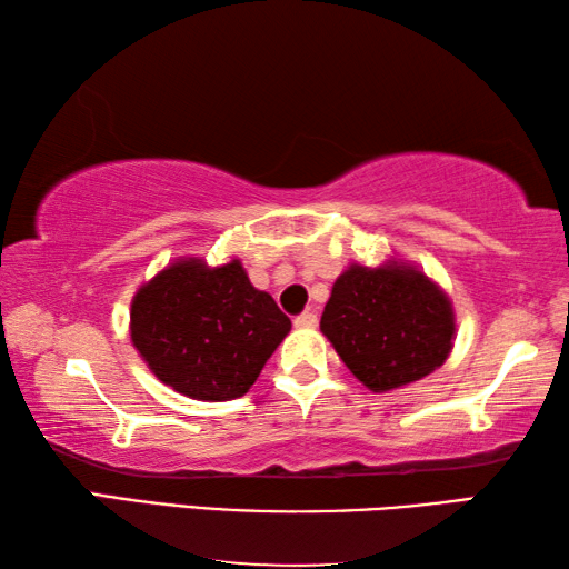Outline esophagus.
I'll return each mask as SVG.
<instances>
[{
    "mask_svg": "<svg viewBox=\"0 0 569 569\" xmlns=\"http://www.w3.org/2000/svg\"><path fill=\"white\" fill-rule=\"evenodd\" d=\"M293 323L298 326V329H313V326L319 323V319H316V313H313V311H303V313H298V316H296Z\"/></svg>",
    "mask_w": 569,
    "mask_h": 569,
    "instance_id": "34e87169",
    "label": "esophagus"
}]
</instances>
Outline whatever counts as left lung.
I'll return each instance as SVG.
<instances>
[{"label": "left lung", "instance_id": "1", "mask_svg": "<svg viewBox=\"0 0 569 569\" xmlns=\"http://www.w3.org/2000/svg\"><path fill=\"white\" fill-rule=\"evenodd\" d=\"M449 296L417 266L353 263L336 278L321 331L349 371L371 391L429 377L455 341Z\"/></svg>", "mask_w": 569, "mask_h": 569}]
</instances>
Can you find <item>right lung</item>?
<instances>
[{
  "mask_svg": "<svg viewBox=\"0 0 569 569\" xmlns=\"http://www.w3.org/2000/svg\"><path fill=\"white\" fill-rule=\"evenodd\" d=\"M291 319L248 281L238 258L210 268L180 258L142 283L130 306L132 346L182 397L230 401L253 387Z\"/></svg>",
  "mask_w": 569,
  "mask_h": 569,
  "instance_id": "obj_1",
  "label": "right lung"
}]
</instances>
